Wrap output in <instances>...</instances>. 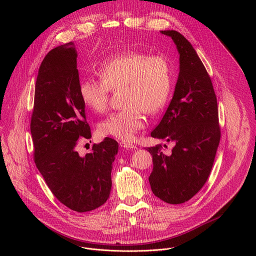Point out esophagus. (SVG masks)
<instances>
[{
    "label": "esophagus",
    "mask_w": 256,
    "mask_h": 256,
    "mask_svg": "<svg viewBox=\"0 0 256 256\" xmlns=\"http://www.w3.org/2000/svg\"><path fill=\"white\" fill-rule=\"evenodd\" d=\"M120 144L122 148H124V149H126V150L136 149V144H130V142H124V140H122V142H120Z\"/></svg>",
    "instance_id": "34e87169"
}]
</instances>
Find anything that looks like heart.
<instances>
[{
  "label": "heart",
  "instance_id": "b5f03b06",
  "mask_svg": "<svg viewBox=\"0 0 256 256\" xmlns=\"http://www.w3.org/2000/svg\"><path fill=\"white\" fill-rule=\"evenodd\" d=\"M100 80L86 79L79 93L86 106L101 114L108 105L109 92L122 88V109L109 114L99 124L101 134L124 142L134 140L144 126V112L158 114L172 89V68L167 58L128 52L105 60L98 68Z\"/></svg>",
  "mask_w": 256,
  "mask_h": 256
}]
</instances>
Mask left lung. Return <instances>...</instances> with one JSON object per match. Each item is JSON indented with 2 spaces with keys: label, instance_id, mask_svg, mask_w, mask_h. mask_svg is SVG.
<instances>
[{
  "label": "left lung",
  "instance_id": "1",
  "mask_svg": "<svg viewBox=\"0 0 256 256\" xmlns=\"http://www.w3.org/2000/svg\"><path fill=\"white\" fill-rule=\"evenodd\" d=\"M179 54V74L173 97L152 138L173 142L170 154L150 147L153 194L178 204L190 200L206 184L221 138L218 103L208 72L192 44L175 30H162ZM166 146V144H164Z\"/></svg>",
  "mask_w": 256,
  "mask_h": 256
}]
</instances>
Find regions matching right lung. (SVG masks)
Segmentation results:
<instances>
[{"mask_svg":"<svg viewBox=\"0 0 256 256\" xmlns=\"http://www.w3.org/2000/svg\"><path fill=\"white\" fill-rule=\"evenodd\" d=\"M77 56L75 44L68 42L44 58L35 84L30 130L35 164L48 186L66 206L84 212L108 200L118 144L105 138L84 156L77 151L79 138H91L79 93Z\"/></svg>","mask_w":256,"mask_h":256,"instance_id":"right-lung-1","label":"right lung"}]
</instances>
